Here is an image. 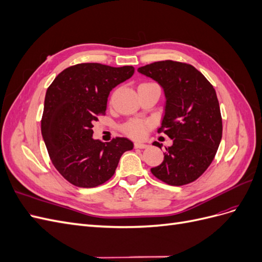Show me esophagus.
I'll return each mask as SVG.
<instances>
[{"instance_id":"esophagus-1","label":"esophagus","mask_w":262,"mask_h":262,"mask_svg":"<svg viewBox=\"0 0 262 262\" xmlns=\"http://www.w3.org/2000/svg\"><path fill=\"white\" fill-rule=\"evenodd\" d=\"M134 147H136V148H145V147H147V145L144 144V143H139V142H137V143H134Z\"/></svg>"}]
</instances>
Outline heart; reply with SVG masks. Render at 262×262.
Instances as JSON below:
<instances>
[{
    "label": "heart",
    "mask_w": 262,
    "mask_h": 262,
    "mask_svg": "<svg viewBox=\"0 0 262 262\" xmlns=\"http://www.w3.org/2000/svg\"><path fill=\"white\" fill-rule=\"evenodd\" d=\"M145 126H146L145 122L139 120V119H133V120H130L126 123H124L122 125L121 130L123 131V133L126 134V136L134 139H139L143 137V134L145 132Z\"/></svg>",
    "instance_id": "heart-1"
}]
</instances>
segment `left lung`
<instances>
[{"instance_id": "obj_1", "label": "left lung", "mask_w": 262, "mask_h": 262, "mask_svg": "<svg viewBox=\"0 0 262 262\" xmlns=\"http://www.w3.org/2000/svg\"><path fill=\"white\" fill-rule=\"evenodd\" d=\"M164 90L165 114L158 132L172 140L164 161L150 168L166 184L182 186L199 178L212 163L222 139V117L215 90L192 66L158 61L138 69ZM154 145L161 147L160 143Z\"/></svg>"}]
</instances>
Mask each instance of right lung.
<instances>
[{
	"label": "right lung",
	"mask_w": 262,
	"mask_h": 262,
	"mask_svg": "<svg viewBox=\"0 0 262 262\" xmlns=\"http://www.w3.org/2000/svg\"><path fill=\"white\" fill-rule=\"evenodd\" d=\"M133 73L131 66L81 63L62 71L47 90L41 134L54 167L72 185L104 184L121 155L133 148L126 138L107 143L93 138V123L105 114L110 92Z\"/></svg>",
	"instance_id": "right-lung-1"
}]
</instances>
